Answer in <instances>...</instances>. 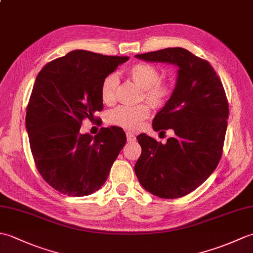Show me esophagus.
<instances>
[{"label":"esophagus","instance_id":"esophagus-1","mask_svg":"<svg viewBox=\"0 0 253 253\" xmlns=\"http://www.w3.org/2000/svg\"><path fill=\"white\" fill-rule=\"evenodd\" d=\"M126 137H127V141H128V142L135 141V139H136V137L133 136L132 132H126Z\"/></svg>","mask_w":253,"mask_h":253}]
</instances>
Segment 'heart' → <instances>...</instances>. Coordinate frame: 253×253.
Listing matches in <instances>:
<instances>
[{
    "mask_svg": "<svg viewBox=\"0 0 253 253\" xmlns=\"http://www.w3.org/2000/svg\"><path fill=\"white\" fill-rule=\"evenodd\" d=\"M128 76L137 85L141 88V100L148 101L154 107H163L169 103L174 93V85L168 80L161 78L160 69L148 63H137L128 69ZM118 79L115 75H109L101 85V99L106 104H111L115 100V90ZM148 103L135 106L121 105L112 110L107 114V122L111 125L133 130L147 120L151 112Z\"/></svg>",
    "mask_w": 253,
    "mask_h": 253,
    "instance_id": "1",
    "label": "heart"
}]
</instances>
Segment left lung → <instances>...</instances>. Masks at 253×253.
<instances>
[{"mask_svg": "<svg viewBox=\"0 0 253 253\" xmlns=\"http://www.w3.org/2000/svg\"><path fill=\"white\" fill-rule=\"evenodd\" d=\"M137 58L178 66L173 96L153 120V129L175 136L165 144L141 133L135 173L144 189L164 199L184 197L208 179L222 158L229 115L226 93L208 61L182 47L144 53Z\"/></svg>", "mask_w": 253, "mask_h": 253, "instance_id": "8db88e82", "label": "left lung"}]
</instances>
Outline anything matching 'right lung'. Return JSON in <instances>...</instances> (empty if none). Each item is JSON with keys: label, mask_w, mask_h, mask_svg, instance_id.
<instances>
[{"label": "right lung", "mask_w": 253, "mask_h": 253, "mask_svg": "<svg viewBox=\"0 0 253 253\" xmlns=\"http://www.w3.org/2000/svg\"><path fill=\"white\" fill-rule=\"evenodd\" d=\"M128 56L75 50L49 62L38 74L26 112V128L40 175L63 195L99 190L126 143L120 127H102L94 137L80 132L83 121L103 110V80Z\"/></svg>", "instance_id": "add662e5"}]
</instances>
